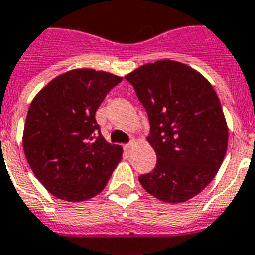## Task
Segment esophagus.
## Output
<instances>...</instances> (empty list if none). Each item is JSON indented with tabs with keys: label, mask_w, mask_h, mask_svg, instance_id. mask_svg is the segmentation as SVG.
I'll use <instances>...</instances> for the list:
<instances>
[{
	"label": "esophagus",
	"mask_w": 255,
	"mask_h": 255,
	"mask_svg": "<svg viewBox=\"0 0 255 255\" xmlns=\"http://www.w3.org/2000/svg\"><path fill=\"white\" fill-rule=\"evenodd\" d=\"M133 146H134V142H129V143H126V145H124V149L126 150V151H130V150L133 149Z\"/></svg>",
	"instance_id": "obj_1"
}]
</instances>
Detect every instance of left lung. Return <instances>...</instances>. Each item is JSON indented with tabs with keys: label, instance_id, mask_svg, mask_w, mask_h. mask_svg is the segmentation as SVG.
Wrapping results in <instances>:
<instances>
[{
	"label": "left lung",
	"instance_id": "left-lung-1",
	"mask_svg": "<svg viewBox=\"0 0 255 255\" xmlns=\"http://www.w3.org/2000/svg\"><path fill=\"white\" fill-rule=\"evenodd\" d=\"M150 122L147 141L154 170L139 175L142 187L163 202L193 198L212 182L228 149L229 130L220 98L202 74L161 60L125 77Z\"/></svg>",
	"mask_w": 255,
	"mask_h": 255
}]
</instances>
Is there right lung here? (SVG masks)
<instances>
[{"label":"right lung","instance_id":"obj_1","mask_svg":"<svg viewBox=\"0 0 255 255\" xmlns=\"http://www.w3.org/2000/svg\"><path fill=\"white\" fill-rule=\"evenodd\" d=\"M122 81L112 73L74 69L34 97L23 129V151L49 193L69 202L104 190L122 158V147L101 135L96 112Z\"/></svg>","mask_w":255,"mask_h":255}]
</instances>
